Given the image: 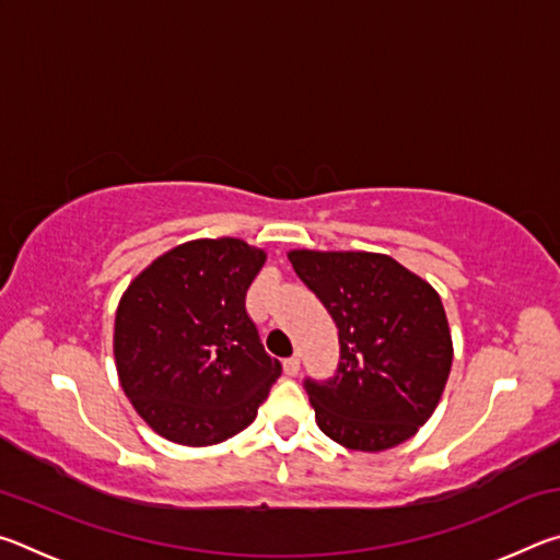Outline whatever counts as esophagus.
I'll return each instance as SVG.
<instances>
[{
	"label": "esophagus",
	"mask_w": 560,
	"mask_h": 560,
	"mask_svg": "<svg viewBox=\"0 0 560 560\" xmlns=\"http://www.w3.org/2000/svg\"><path fill=\"white\" fill-rule=\"evenodd\" d=\"M301 371V358L299 355H291L283 360V373H287L289 377H296Z\"/></svg>",
	"instance_id": "esophagus-1"
}]
</instances>
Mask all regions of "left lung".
Instances as JSON below:
<instances>
[{
  "label": "left lung",
  "instance_id": "8db88e82",
  "mask_svg": "<svg viewBox=\"0 0 560 560\" xmlns=\"http://www.w3.org/2000/svg\"><path fill=\"white\" fill-rule=\"evenodd\" d=\"M289 261L338 326L336 377L306 381L320 432L355 452L415 438L452 371L440 293L387 254L291 249Z\"/></svg>",
  "mask_w": 560,
  "mask_h": 560
}]
</instances>
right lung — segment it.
I'll return each mask as SVG.
<instances>
[{
	"instance_id": "obj_1",
	"label": "right lung",
	"mask_w": 560,
	"mask_h": 560,
	"mask_svg": "<svg viewBox=\"0 0 560 560\" xmlns=\"http://www.w3.org/2000/svg\"><path fill=\"white\" fill-rule=\"evenodd\" d=\"M267 252L236 236L177 244L122 291L113 355L136 412L185 447H210L249 428L281 375L257 326L246 289Z\"/></svg>"
}]
</instances>
